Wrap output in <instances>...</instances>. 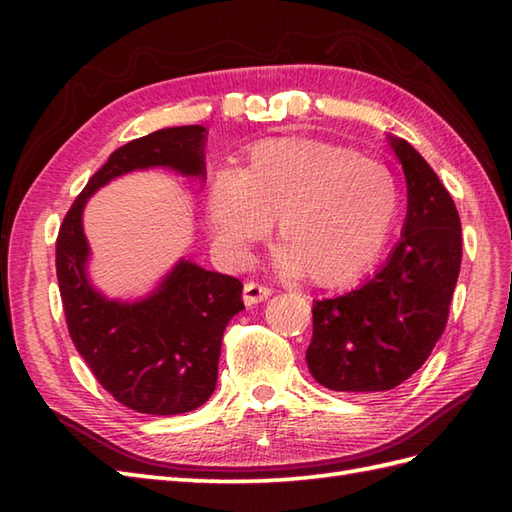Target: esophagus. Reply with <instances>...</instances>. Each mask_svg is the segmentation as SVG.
<instances>
[{
	"mask_svg": "<svg viewBox=\"0 0 512 512\" xmlns=\"http://www.w3.org/2000/svg\"><path fill=\"white\" fill-rule=\"evenodd\" d=\"M270 295H273V290H270L264 284H259V281H246V284H244V303H246V306H255V303H262Z\"/></svg>",
	"mask_w": 512,
	"mask_h": 512,
	"instance_id": "34e87169",
	"label": "esophagus"
}]
</instances>
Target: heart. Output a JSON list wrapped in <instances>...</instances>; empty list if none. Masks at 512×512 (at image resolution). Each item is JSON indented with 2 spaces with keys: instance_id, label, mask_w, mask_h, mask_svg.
I'll return each instance as SVG.
<instances>
[{
  "instance_id": "b5f03b06",
  "label": "heart",
  "mask_w": 512,
  "mask_h": 512,
  "mask_svg": "<svg viewBox=\"0 0 512 512\" xmlns=\"http://www.w3.org/2000/svg\"><path fill=\"white\" fill-rule=\"evenodd\" d=\"M398 202V180L383 162L321 140L275 138L250 149L235 173H217L204 215L231 250L266 237L277 220L281 266L341 286L376 262Z\"/></svg>"
}]
</instances>
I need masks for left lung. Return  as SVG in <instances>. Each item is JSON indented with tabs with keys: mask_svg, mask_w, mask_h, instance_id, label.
<instances>
[{
	"mask_svg": "<svg viewBox=\"0 0 512 512\" xmlns=\"http://www.w3.org/2000/svg\"><path fill=\"white\" fill-rule=\"evenodd\" d=\"M407 178V220L378 273L341 297L314 301L310 374L332 391L374 394L416 374L447 328L462 264L451 193L407 140L389 138Z\"/></svg>",
	"mask_w": 512,
	"mask_h": 512,
	"instance_id": "obj_1",
	"label": "left lung"
}]
</instances>
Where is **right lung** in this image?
Here are the masks:
<instances>
[{
    "label": "right lung",
    "instance_id": "obj_1",
    "mask_svg": "<svg viewBox=\"0 0 512 512\" xmlns=\"http://www.w3.org/2000/svg\"><path fill=\"white\" fill-rule=\"evenodd\" d=\"M147 167L204 176V127L158 129L107 158L63 217L57 279L70 339L103 389L138 413L176 416L211 398L222 336L228 321L244 310V286L184 259L143 301H107L90 286L83 206L112 178Z\"/></svg>",
    "mask_w": 512,
    "mask_h": 512
}]
</instances>
